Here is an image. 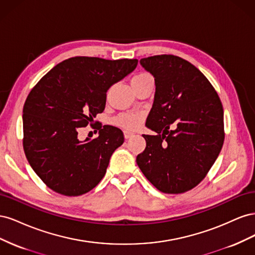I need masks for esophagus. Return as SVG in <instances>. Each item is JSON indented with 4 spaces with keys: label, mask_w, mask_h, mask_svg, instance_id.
Returning <instances> with one entry per match:
<instances>
[{
    "label": "esophagus",
    "mask_w": 255,
    "mask_h": 255,
    "mask_svg": "<svg viewBox=\"0 0 255 255\" xmlns=\"http://www.w3.org/2000/svg\"><path fill=\"white\" fill-rule=\"evenodd\" d=\"M123 134H125V137L127 138V139H128V138H130L132 136H134V133L129 132V130H125V132H123Z\"/></svg>",
    "instance_id": "obj_1"
}]
</instances>
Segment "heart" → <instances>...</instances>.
<instances>
[{"instance_id":"obj_1","label":"heart","mask_w":255,"mask_h":255,"mask_svg":"<svg viewBox=\"0 0 255 255\" xmlns=\"http://www.w3.org/2000/svg\"><path fill=\"white\" fill-rule=\"evenodd\" d=\"M146 81H153L152 75H150L149 73H139L134 76L132 81H130V84H132V86H134V85L141 84ZM143 115L141 113L128 112L118 115L117 117L114 119V122L115 125H117L120 128L127 129H135L141 125Z\"/></svg>"}]
</instances>
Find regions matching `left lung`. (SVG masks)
<instances>
[{"label":"left lung","mask_w":255,"mask_h":255,"mask_svg":"<svg viewBox=\"0 0 255 255\" xmlns=\"http://www.w3.org/2000/svg\"><path fill=\"white\" fill-rule=\"evenodd\" d=\"M155 80V96L142 135L146 146L136 161L141 172L165 194H183L201 182L225 141L220 98L205 75L174 55L140 59Z\"/></svg>","instance_id":"1"}]
</instances>
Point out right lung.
<instances>
[{
    "label": "right lung",
    "mask_w": 255,
    "mask_h": 255,
    "mask_svg": "<svg viewBox=\"0 0 255 255\" xmlns=\"http://www.w3.org/2000/svg\"><path fill=\"white\" fill-rule=\"evenodd\" d=\"M137 64L75 56L51 69L30 90L23 106V149L49 188L75 197L103 179L113 152L125 141L122 130L100 126L97 138L82 142L78 128L92 126L105 109L106 91Z\"/></svg>",
    "instance_id": "right-lung-1"
}]
</instances>
